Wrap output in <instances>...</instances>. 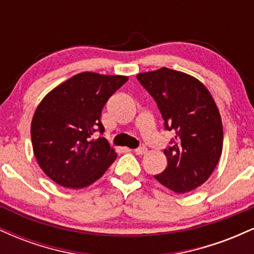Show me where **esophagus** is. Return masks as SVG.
<instances>
[{"label":"esophagus","instance_id":"obj_1","mask_svg":"<svg viewBox=\"0 0 254 254\" xmlns=\"http://www.w3.org/2000/svg\"><path fill=\"white\" fill-rule=\"evenodd\" d=\"M133 151H135V154H137V155H144V154L147 153V148H145V147H139V148H137V149H135Z\"/></svg>","mask_w":254,"mask_h":254}]
</instances>
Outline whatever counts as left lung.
Segmentation results:
<instances>
[{
    "mask_svg": "<svg viewBox=\"0 0 254 254\" xmlns=\"http://www.w3.org/2000/svg\"><path fill=\"white\" fill-rule=\"evenodd\" d=\"M137 80L157 104L165 129L176 131L164 149L167 167L154 178L176 193L194 190L222 154V121L214 99L197 78L168 68L137 74Z\"/></svg>",
    "mask_w": 254,
    "mask_h": 254,
    "instance_id": "obj_1",
    "label": "left lung"
}]
</instances>
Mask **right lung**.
<instances>
[{
	"instance_id": "right-lung-1",
	"label": "right lung",
	"mask_w": 254,
	"mask_h": 254,
	"mask_svg": "<svg viewBox=\"0 0 254 254\" xmlns=\"http://www.w3.org/2000/svg\"><path fill=\"white\" fill-rule=\"evenodd\" d=\"M122 75L81 72L51 90L38 105L31 124L38 164L58 185L82 189L97 182L117 154L104 137L101 111L127 81Z\"/></svg>"
}]
</instances>
